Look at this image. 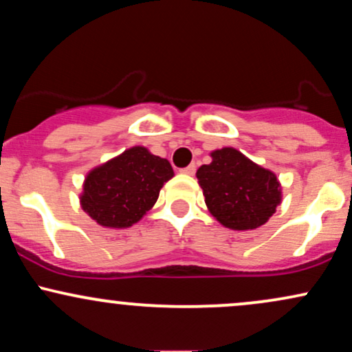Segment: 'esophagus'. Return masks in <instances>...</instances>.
<instances>
[{
  "mask_svg": "<svg viewBox=\"0 0 352 352\" xmlns=\"http://www.w3.org/2000/svg\"><path fill=\"white\" fill-rule=\"evenodd\" d=\"M182 173H187V175H193V173L197 172V165L195 164H190L188 167H185V168H182L180 170Z\"/></svg>",
  "mask_w": 352,
  "mask_h": 352,
  "instance_id": "esophagus-1",
  "label": "esophagus"
}]
</instances>
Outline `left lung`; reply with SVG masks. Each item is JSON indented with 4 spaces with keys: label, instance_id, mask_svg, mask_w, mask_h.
<instances>
[{
    "label": "left lung",
    "instance_id": "8db88e82",
    "mask_svg": "<svg viewBox=\"0 0 352 352\" xmlns=\"http://www.w3.org/2000/svg\"><path fill=\"white\" fill-rule=\"evenodd\" d=\"M212 159V164L197 170L210 213L232 230L266 223L281 201L276 175L232 147L215 151Z\"/></svg>",
    "mask_w": 352,
    "mask_h": 352
}]
</instances>
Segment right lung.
<instances>
[{
    "label": "right lung",
    "mask_w": 352,
    "mask_h": 352,
    "mask_svg": "<svg viewBox=\"0 0 352 352\" xmlns=\"http://www.w3.org/2000/svg\"><path fill=\"white\" fill-rule=\"evenodd\" d=\"M172 177L168 160L144 147H132L89 173L80 205L102 227H131L153 207Z\"/></svg>",
    "instance_id": "add662e5"
}]
</instances>
